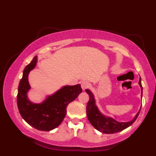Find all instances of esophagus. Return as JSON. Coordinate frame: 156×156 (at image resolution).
I'll return each instance as SVG.
<instances>
[{"mask_svg":"<svg viewBox=\"0 0 156 156\" xmlns=\"http://www.w3.org/2000/svg\"><path fill=\"white\" fill-rule=\"evenodd\" d=\"M89 85H90V84H89L88 82H87V81H84V82H82V84H81V87H82L83 90H85V89L88 88Z\"/></svg>","mask_w":156,"mask_h":156,"instance_id":"1","label":"esophagus"}]
</instances>
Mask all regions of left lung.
Instances as JSON below:
<instances>
[{
	"label": "left lung",
	"instance_id": "1",
	"mask_svg": "<svg viewBox=\"0 0 156 156\" xmlns=\"http://www.w3.org/2000/svg\"><path fill=\"white\" fill-rule=\"evenodd\" d=\"M139 84L140 89H141V97L143 94V87L141 85V79L140 78ZM86 92L89 96V100L87 106V116L91 124L98 131H101L104 133H114L117 132L121 131L125 129L130 126L136 120L137 117L139 115L140 111L141 109L140 107L135 117L129 122H119L115 119L104 116L99 112L97 106H96L95 99L93 94L89 89H86Z\"/></svg>",
	"mask_w": 156,
	"mask_h": 156
}]
</instances>
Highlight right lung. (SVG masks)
Here are the masks:
<instances>
[{"label": "right lung", "mask_w": 156, "mask_h": 156, "mask_svg": "<svg viewBox=\"0 0 156 156\" xmlns=\"http://www.w3.org/2000/svg\"><path fill=\"white\" fill-rule=\"evenodd\" d=\"M37 59V57L35 56L23 70L18 86L17 104L21 116L28 124L39 131H49L62 122L67 114V105L78 97L82 89L80 84L65 86L47 97L42 103L31 102L27 95L30 89L28 74L35 67Z\"/></svg>", "instance_id": "right-lung-1"}]
</instances>
